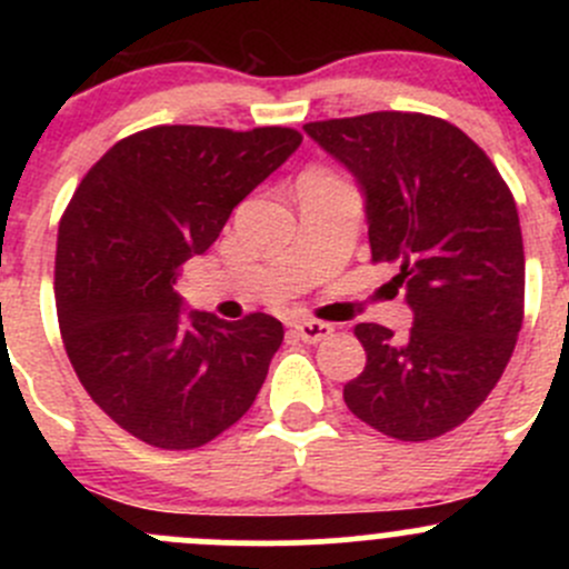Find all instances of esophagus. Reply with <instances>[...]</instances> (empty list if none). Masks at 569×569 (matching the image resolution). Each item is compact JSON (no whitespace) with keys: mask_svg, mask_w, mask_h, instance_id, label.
Returning <instances> with one entry per match:
<instances>
[{"mask_svg":"<svg viewBox=\"0 0 569 569\" xmlns=\"http://www.w3.org/2000/svg\"><path fill=\"white\" fill-rule=\"evenodd\" d=\"M291 327H295V336L306 343L325 341V338L332 336V325H327V321H317V319H300Z\"/></svg>","mask_w":569,"mask_h":569,"instance_id":"34e87169","label":"esophagus"}]
</instances>
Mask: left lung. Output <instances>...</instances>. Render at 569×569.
Masks as SVG:
<instances>
[{
    "label": "left lung",
    "instance_id": "8db88e82",
    "mask_svg": "<svg viewBox=\"0 0 569 569\" xmlns=\"http://www.w3.org/2000/svg\"><path fill=\"white\" fill-rule=\"evenodd\" d=\"M366 194L371 261L396 263L412 327L363 321L349 410L396 440L440 438L501 380L523 325L518 206L485 151L443 118L369 112L306 123Z\"/></svg>",
    "mask_w": 569,
    "mask_h": 569
}]
</instances>
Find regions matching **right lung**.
<instances>
[{
    "label": "right lung",
    "instance_id": "1",
    "mask_svg": "<svg viewBox=\"0 0 569 569\" xmlns=\"http://www.w3.org/2000/svg\"><path fill=\"white\" fill-rule=\"evenodd\" d=\"M300 142L286 126H153L114 142L73 192L54 261L62 343L90 399L142 443L198 449L261 391L283 325L183 319L173 283Z\"/></svg>",
    "mask_w": 569,
    "mask_h": 569
}]
</instances>
